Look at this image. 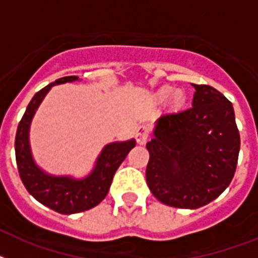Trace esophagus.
Here are the masks:
<instances>
[{
    "label": "esophagus",
    "instance_id": "34e87169",
    "mask_svg": "<svg viewBox=\"0 0 258 258\" xmlns=\"http://www.w3.org/2000/svg\"><path fill=\"white\" fill-rule=\"evenodd\" d=\"M151 134V130L148 125L142 124L139 125L138 128H136V140H138V143L139 144H144L148 140Z\"/></svg>",
    "mask_w": 258,
    "mask_h": 258
}]
</instances>
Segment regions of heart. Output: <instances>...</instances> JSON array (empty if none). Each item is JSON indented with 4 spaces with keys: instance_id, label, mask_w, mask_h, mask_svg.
Instances as JSON below:
<instances>
[{
    "instance_id": "1",
    "label": "heart",
    "mask_w": 258,
    "mask_h": 258,
    "mask_svg": "<svg viewBox=\"0 0 258 258\" xmlns=\"http://www.w3.org/2000/svg\"><path fill=\"white\" fill-rule=\"evenodd\" d=\"M172 93H173L172 87H169V86H165V87H163V89L159 90V93H158L159 99H167V98H168V96L171 95ZM173 98H175V100H176V102H179L181 96H180L179 93H176Z\"/></svg>"
}]
</instances>
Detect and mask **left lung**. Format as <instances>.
<instances>
[{
	"label": "left lung",
	"mask_w": 258,
	"mask_h": 258,
	"mask_svg": "<svg viewBox=\"0 0 258 258\" xmlns=\"http://www.w3.org/2000/svg\"><path fill=\"white\" fill-rule=\"evenodd\" d=\"M192 107L165 112L156 122L146 180L163 204L196 209L231 184L237 167L240 134L229 100L208 85H194Z\"/></svg>",
	"instance_id": "obj_1"
}]
</instances>
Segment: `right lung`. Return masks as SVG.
Wrapping results in <instances>:
<instances>
[{
  "label": "right lung",
  "instance_id": "obj_1",
  "mask_svg": "<svg viewBox=\"0 0 258 258\" xmlns=\"http://www.w3.org/2000/svg\"><path fill=\"white\" fill-rule=\"evenodd\" d=\"M78 77H63L50 83L33 96L21 119L16 134V160L20 177L27 192L41 204L62 215H71L91 209L108 194L116 169L135 147V140L107 144L96 159L89 176L82 180L69 176H51L35 164L29 143V128L35 111L49 90L55 85L77 81Z\"/></svg>",
  "mask_w": 258,
  "mask_h": 258
}]
</instances>
